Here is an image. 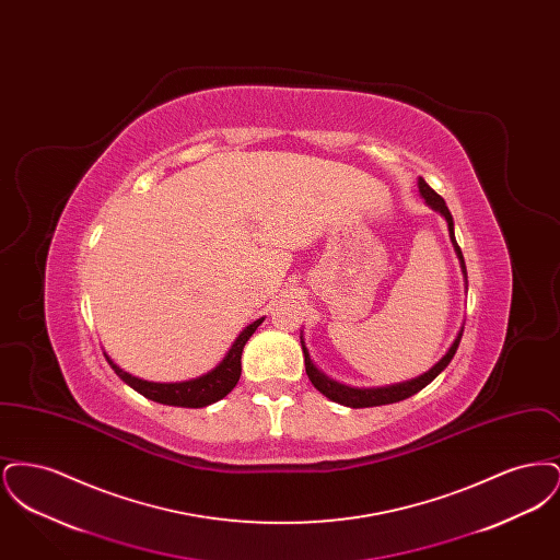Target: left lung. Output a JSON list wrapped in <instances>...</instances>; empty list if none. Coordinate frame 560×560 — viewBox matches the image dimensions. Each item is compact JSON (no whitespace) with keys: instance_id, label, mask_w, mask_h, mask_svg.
<instances>
[{"instance_id":"8db88e82","label":"left lung","mask_w":560,"mask_h":560,"mask_svg":"<svg viewBox=\"0 0 560 560\" xmlns=\"http://www.w3.org/2000/svg\"><path fill=\"white\" fill-rule=\"evenodd\" d=\"M418 187H420L422 197L427 199L428 206H430L432 210H436V212H441L445 215L447 226H450V237H452L453 249H455V254H457V258H459V267H462V272H464V279H468V277H466L464 256H462V249H459V245H457V241H455V233H453L452 212H450V208L445 206V199H443L439 192H434L432 188L428 187V183L424 178L418 180ZM466 283H468V281H466ZM462 334H464V327H462L459 334L455 336V340H453L452 348L447 350V354H445L432 370H428V372L422 373L420 377H413V380H409V382H400V384H393V386H382V388H350V386H345V384H340V382L327 377V375L319 372V370L315 368V363L311 361L308 348L304 345L302 336H300V345H302V352H304L306 375H308V380L313 382V386H315L319 393H323L327 399L336 400V402H340V405L359 409V407H377V405L399 402V400L409 399L411 395L420 393L424 386H428L439 373L443 372V370L452 363L453 354H455V350L459 347Z\"/></svg>"}]
</instances>
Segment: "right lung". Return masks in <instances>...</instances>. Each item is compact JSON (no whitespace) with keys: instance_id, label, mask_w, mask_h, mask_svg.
Masks as SVG:
<instances>
[{"instance_id":"obj_1","label":"right lung","mask_w":560,"mask_h":560,"mask_svg":"<svg viewBox=\"0 0 560 560\" xmlns=\"http://www.w3.org/2000/svg\"><path fill=\"white\" fill-rule=\"evenodd\" d=\"M265 320H254L252 325H247L240 334V338L233 342L231 350L226 352V357L220 361V365H215L212 372L188 380V382H174V384H160V382H147L140 377H133L128 372L119 370L110 359L108 365L113 368V372L117 373L128 386H132L136 393H140L147 399L155 400L161 405H174V407H206L212 405L215 400L224 399L240 382L241 375V352L245 342L252 338V334L258 329V325Z\"/></svg>"}]
</instances>
